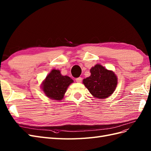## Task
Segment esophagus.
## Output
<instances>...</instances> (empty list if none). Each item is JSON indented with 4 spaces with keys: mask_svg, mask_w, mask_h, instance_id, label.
I'll return each mask as SVG.
<instances>
[{
    "mask_svg": "<svg viewBox=\"0 0 151 151\" xmlns=\"http://www.w3.org/2000/svg\"><path fill=\"white\" fill-rule=\"evenodd\" d=\"M76 80V82L77 83H81V81H82V78L79 77H78V78H77Z\"/></svg>",
    "mask_w": 151,
    "mask_h": 151,
    "instance_id": "obj_1",
    "label": "esophagus"
}]
</instances>
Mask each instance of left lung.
I'll return each mask as SVG.
<instances>
[{
    "label": "left lung",
    "mask_w": 151,
    "mask_h": 151,
    "mask_svg": "<svg viewBox=\"0 0 151 151\" xmlns=\"http://www.w3.org/2000/svg\"><path fill=\"white\" fill-rule=\"evenodd\" d=\"M91 76L84 79L83 83L91 94L99 99H107L115 91L117 77L112 70L100 64L90 69Z\"/></svg>",
    "instance_id": "1"
}]
</instances>
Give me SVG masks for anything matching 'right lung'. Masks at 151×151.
Instances as JSON below:
<instances>
[{"label":"right lung","mask_w":151,"mask_h":151,"mask_svg":"<svg viewBox=\"0 0 151 151\" xmlns=\"http://www.w3.org/2000/svg\"><path fill=\"white\" fill-rule=\"evenodd\" d=\"M73 81L70 77L62 76L59 70L52 69L42 83V89L46 96L51 99L61 100L63 99L68 86Z\"/></svg>","instance_id":"obj_1"}]
</instances>
